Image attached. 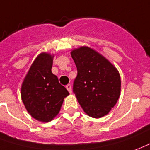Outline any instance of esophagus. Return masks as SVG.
Segmentation results:
<instances>
[{"label":"esophagus","mask_w":150,"mask_h":150,"mask_svg":"<svg viewBox=\"0 0 150 150\" xmlns=\"http://www.w3.org/2000/svg\"><path fill=\"white\" fill-rule=\"evenodd\" d=\"M66 88H67L68 91L69 92V93H72V86H71V85H69V84L67 85V86H66Z\"/></svg>","instance_id":"1"}]
</instances>
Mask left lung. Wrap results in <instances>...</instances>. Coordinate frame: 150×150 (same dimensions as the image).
<instances>
[{
    "mask_svg": "<svg viewBox=\"0 0 150 150\" xmlns=\"http://www.w3.org/2000/svg\"><path fill=\"white\" fill-rule=\"evenodd\" d=\"M77 69L73 92L88 116L100 118L109 113L120 97L118 71L103 56L88 47L72 51Z\"/></svg>",
    "mask_w": 150,
    "mask_h": 150,
    "instance_id": "obj_1",
    "label": "left lung"
}]
</instances>
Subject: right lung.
Returning <instances> with one entry per match:
<instances>
[{
  "label": "right lung",
  "instance_id": "right-lung-1",
  "mask_svg": "<svg viewBox=\"0 0 150 150\" xmlns=\"http://www.w3.org/2000/svg\"><path fill=\"white\" fill-rule=\"evenodd\" d=\"M52 57L40 53L35 59L21 86V99L30 115L38 121L48 122L58 114L64 98L69 94L52 74Z\"/></svg>",
  "mask_w": 150,
  "mask_h": 150
}]
</instances>
